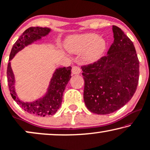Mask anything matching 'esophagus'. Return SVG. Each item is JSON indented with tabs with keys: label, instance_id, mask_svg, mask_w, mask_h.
Instances as JSON below:
<instances>
[{
	"label": "esophagus",
	"instance_id": "esophagus-1",
	"mask_svg": "<svg viewBox=\"0 0 150 150\" xmlns=\"http://www.w3.org/2000/svg\"><path fill=\"white\" fill-rule=\"evenodd\" d=\"M72 73H73V74H75V75L79 74L81 73V69L77 66H74L73 69H72Z\"/></svg>",
	"mask_w": 150,
	"mask_h": 150
}]
</instances>
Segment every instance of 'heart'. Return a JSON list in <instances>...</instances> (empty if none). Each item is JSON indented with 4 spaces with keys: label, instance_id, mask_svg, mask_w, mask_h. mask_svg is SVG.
<instances>
[{
    "label": "heart",
    "instance_id": "b5f03b06",
    "mask_svg": "<svg viewBox=\"0 0 150 150\" xmlns=\"http://www.w3.org/2000/svg\"><path fill=\"white\" fill-rule=\"evenodd\" d=\"M104 40L95 33L77 35L70 37L67 41V47L71 53H80L85 51L83 57L87 62L98 59L105 49Z\"/></svg>",
    "mask_w": 150,
    "mask_h": 150
}]
</instances>
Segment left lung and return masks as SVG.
Listing matches in <instances>:
<instances>
[{
  "instance_id": "obj_1",
  "label": "left lung",
  "mask_w": 150,
  "mask_h": 150,
  "mask_svg": "<svg viewBox=\"0 0 150 150\" xmlns=\"http://www.w3.org/2000/svg\"><path fill=\"white\" fill-rule=\"evenodd\" d=\"M112 31L115 39L107 55L81 66L83 100L90 111L98 115L125 105L139 83V60L133 42L119 27L113 25Z\"/></svg>"
}]
</instances>
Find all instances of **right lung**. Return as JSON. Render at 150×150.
Wrapping results in <instances>:
<instances>
[{
    "instance_id": "right-lung-1",
    "label": "right lung",
    "mask_w": 150,
    "mask_h": 150,
    "mask_svg": "<svg viewBox=\"0 0 150 150\" xmlns=\"http://www.w3.org/2000/svg\"><path fill=\"white\" fill-rule=\"evenodd\" d=\"M50 29L42 27H29L23 33V35L17 40L11 49L9 60L12 59L16 53L23 49L25 46L40 39L49 33ZM71 67H63L56 70L51 79L49 91L47 95L38 101L31 103L23 102L18 99L14 91V77L10 62L8 63L7 76L9 90L12 98L23 108L31 115L45 117L54 115L59 108L62 101L63 93L66 86L71 77Z\"/></svg>"
}]
</instances>
